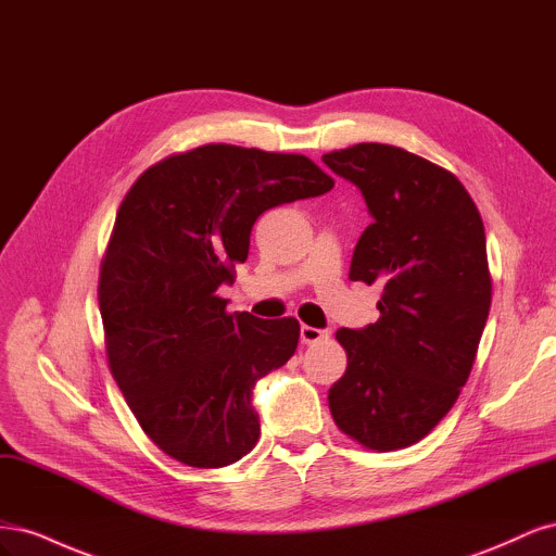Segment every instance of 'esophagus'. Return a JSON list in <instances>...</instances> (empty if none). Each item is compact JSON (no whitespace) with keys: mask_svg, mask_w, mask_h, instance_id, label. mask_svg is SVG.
Returning a JSON list of instances; mask_svg holds the SVG:
<instances>
[{"mask_svg":"<svg viewBox=\"0 0 556 556\" xmlns=\"http://www.w3.org/2000/svg\"><path fill=\"white\" fill-rule=\"evenodd\" d=\"M327 339H329L327 329H315V327H308V325H301V343L313 345V343L327 341Z\"/></svg>","mask_w":556,"mask_h":556,"instance_id":"34e87169","label":"esophagus"}]
</instances>
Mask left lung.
Wrapping results in <instances>:
<instances>
[{
  "instance_id": "obj_1",
  "label": "left lung",
  "mask_w": 556,
  "mask_h": 556,
  "mask_svg": "<svg viewBox=\"0 0 556 556\" xmlns=\"http://www.w3.org/2000/svg\"><path fill=\"white\" fill-rule=\"evenodd\" d=\"M323 162L374 217L350 280L382 288L378 323L336 331L348 368L329 410L368 450L408 447L447 415L476 362L492 306L482 217L457 176L403 148L357 143Z\"/></svg>"
}]
</instances>
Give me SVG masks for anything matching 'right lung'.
Instances as JSON below:
<instances>
[{"label": "right lung", "mask_w": 556, "mask_h": 556, "mask_svg": "<svg viewBox=\"0 0 556 556\" xmlns=\"http://www.w3.org/2000/svg\"><path fill=\"white\" fill-rule=\"evenodd\" d=\"M331 188L304 155L208 143L153 164L125 194L99 271L106 357L172 459L220 468L255 447L252 390L294 355L299 323L229 315L217 288L248 260L264 211Z\"/></svg>", "instance_id": "right-lung-1"}]
</instances>
